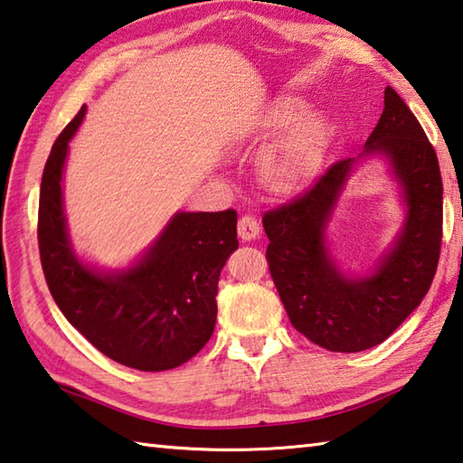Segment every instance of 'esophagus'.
Segmentation results:
<instances>
[{
	"label": "esophagus",
	"mask_w": 463,
	"mask_h": 463,
	"mask_svg": "<svg viewBox=\"0 0 463 463\" xmlns=\"http://www.w3.org/2000/svg\"><path fill=\"white\" fill-rule=\"evenodd\" d=\"M238 233L241 240H254L258 233H260V223H258V219L254 215H241L238 219Z\"/></svg>",
	"instance_id": "1"
}]
</instances>
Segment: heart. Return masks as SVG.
<instances>
[{"label": "heart", "instance_id": "1", "mask_svg": "<svg viewBox=\"0 0 463 463\" xmlns=\"http://www.w3.org/2000/svg\"><path fill=\"white\" fill-rule=\"evenodd\" d=\"M298 111H301V103L297 99L280 101L272 113L270 126L287 128L290 121H295ZM329 137L331 128L323 113L311 111L298 118L270 165L274 183L280 186H290L309 176L326 156Z\"/></svg>", "mask_w": 463, "mask_h": 463}]
</instances>
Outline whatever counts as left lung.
<instances>
[{"mask_svg":"<svg viewBox=\"0 0 463 463\" xmlns=\"http://www.w3.org/2000/svg\"><path fill=\"white\" fill-rule=\"evenodd\" d=\"M383 152L402 186L409 213L394 248L364 279L344 277L326 246V225L354 158L337 160L295 199L266 211L270 277L293 327L329 352L383 344L431 287L443 236V183L435 148L392 87L364 154Z\"/></svg>","mask_w":463,"mask_h":463,"instance_id":"1","label":"left lung"}]
</instances>
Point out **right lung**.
<instances>
[{"instance_id":"1","label":"right lung","mask_w":463,"mask_h":463,"mask_svg":"<svg viewBox=\"0 0 463 463\" xmlns=\"http://www.w3.org/2000/svg\"><path fill=\"white\" fill-rule=\"evenodd\" d=\"M79 109L46 160L38 205V250L48 290L64 317L113 362L162 372L189 362L217 317L219 272L238 248V213H176L129 270L101 274L79 260L62 211V166Z\"/></svg>"}]
</instances>
